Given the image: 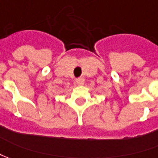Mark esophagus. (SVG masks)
<instances>
[{
    "label": "esophagus",
    "instance_id": "1",
    "mask_svg": "<svg viewBox=\"0 0 158 158\" xmlns=\"http://www.w3.org/2000/svg\"><path fill=\"white\" fill-rule=\"evenodd\" d=\"M76 83L78 84V85H80V86H82L84 84V79L82 78V77H79V78H77L76 80Z\"/></svg>",
    "mask_w": 158,
    "mask_h": 158
}]
</instances>
